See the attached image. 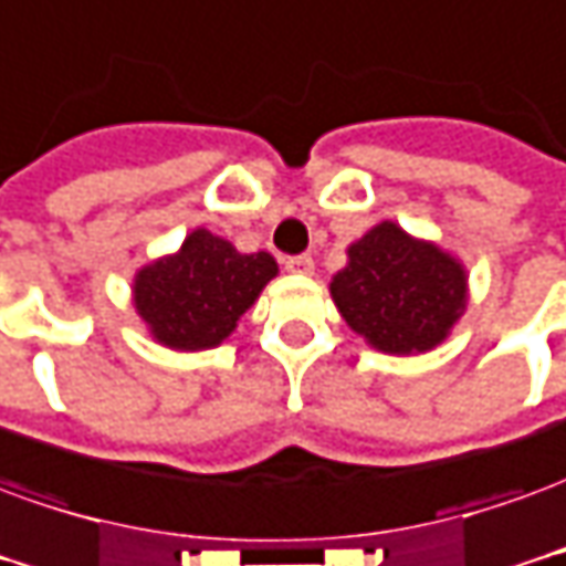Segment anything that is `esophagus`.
<instances>
[{
  "label": "esophagus",
  "mask_w": 566,
  "mask_h": 566,
  "mask_svg": "<svg viewBox=\"0 0 566 566\" xmlns=\"http://www.w3.org/2000/svg\"><path fill=\"white\" fill-rule=\"evenodd\" d=\"M286 271L292 274H311L314 271V259L311 255H286Z\"/></svg>",
  "instance_id": "1"
}]
</instances>
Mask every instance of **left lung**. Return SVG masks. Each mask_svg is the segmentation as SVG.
Listing matches in <instances>:
<instances>
[{"label":"left lung","instance_id":"obj_1","mask_svg":"<svg viewBox=\"0 0 566 566\" xmlns=\"http://www.w3.org/2000/svg\"><path fill=\"white\" fill-rule=\"evenodd\" d=\"M332 298L347 326L384 354L432 350L467 304V274L439 247L380 222L350 247L332 276Z\"/></svg>","mask_w":566,"mask_h":566}]
</instances>
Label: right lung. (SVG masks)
<instances>
[{
  "label": "right lung",
  "mask_w": 566,
  "mask_h": 566,
  "mask_svg": "<svg viewBox=\"0 0 566 566\" xmlns=\"http://www.w3.org/2000/svg\"><path fill=\"white\" fill-rule=\"evenodd\" d=\"M274 274L268 252L240 255L228 240L198 228L176 255L136 274L134 302L161 344L203 350L234 332Z\"/></svg>",
  "instance_id": "obj_1"
}]
</instances>
